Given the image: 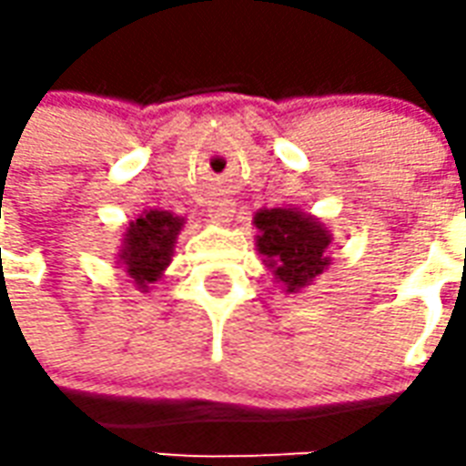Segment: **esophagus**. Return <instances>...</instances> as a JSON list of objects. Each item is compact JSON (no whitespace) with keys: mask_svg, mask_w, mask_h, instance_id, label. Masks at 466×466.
Instances as JSON below:
<instances>
[{"mask_svg":"<svg viewBox=\"0 0 466 466\" xmlns=\"http://www.w3.org/2000/svg\"><path fill=\"white\" fill-rule=\"evenodd\" d=\"M209 217H212L217 224H227L234 217V204L229 199H217V202L209 204Z\"/></svg>","mask_w":466,"mask_h":466,"instance_id":"obj_1","label":"esophagus"}]
</instances>
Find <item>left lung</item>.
Instances as JSON below:
<instances>
[{
	"label": "left lung",
	"instance_id": "1",
	"mask_svg": "<svg viewBox=\"0 0 466 466\" xmlns=\"http://www.w3.org/2000/svg\"><path fill=\"white\" fill-rule=\"evenodd\" d=\"M257 252L274 282L287 294L302 292L329 269L332 257L327 254L332 234L317 217L297 207H272L254 214Z\"/></svg>",
	"mask_w": 466,
	"mask_h": 466
}]
</instances>
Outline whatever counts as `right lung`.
Here are the masks:
<instances>
[{
  "label": "right lung",
  "instance_id": "1",
  "mask_svg": "<svg viewBox=\"0 0 466 466\" xmlns=\"http://www.w3.org/2000/svg\"><path fill=\"white\" fill-rule=\"evenodd\" d=\"M184 229V217L167 209H144L124 227L116 264L132 279L139 292H149V284L162 279L174 257V244Z\"/></svg>",
  "mask_w": 466,
  "mask_h": 466
}]
</instances>
